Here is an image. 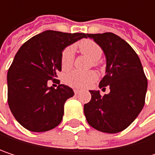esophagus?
Segmentation results:
<instances>
[{"mask_svg":"<svg viewBox=\"0 0 155 155\" xmlns=\"http://www.w3.org/2000/svg\"><path fill=\"white\" fill-rule=\"evenodd\" d=\"M74 94H79V93H80V91L77 90V89H74Z\"/></svg>","mask_w":155,"mask_h":155,"instance_id":"esophagus-1","label":"esophagus"}]
</instances>
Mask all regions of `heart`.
<instances>
[{
    "label": "heart",
    "instance_id": "b5f03b06",
    "mask_svg": "<svg viewBox=\"0 0 155 155\" xmlns=\"http://www.w3.org/2000/svg\"><path fill=\"white\" fill-rule=\"evenodd\" d=\"M80 52L88 56L94 66L99 64V60L102 55V49L96 42L91 39H84L78 44ZM74 63V53L72 48H65L61 55V66L64 70H68L72 67ZM97 79L96 74L93 72H80L72 71L65 76V82L74 88H85L93 83Z\"/></svg>",
    "mask_w": 155,
    "mask_h": 155
}]
</instances>
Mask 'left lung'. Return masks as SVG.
Returning a JSON list of instances; mask_svg holds the SVG:
<instances>
[{
    "label": "left lung",
    "instance_id": "obj_1",
    "mask_svg": "<svg viewBox=\"0 0 155 155\" xmlns=\"http://www.w3.org/2000/svg\"><path fill=\"white\" fill-rule=\"evenodd\" d=\"M103 50L107 65L106 75L99 87L109 93L101 96L90 91L91 100L84 104L87 122L93 128L109 134L129 127L143 108L147 79L139 57L130 45L114 33L87 34Z\"/></svg>",
    "mask_w": 155,
    "mask_h": 155
}]
</instances>
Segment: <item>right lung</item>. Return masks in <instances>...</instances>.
<instances>
[{
    "label": "right lung",
    "mask_w": 155,
    "mask_h": 155,
    "mask_svg": "<svg viewBox=\"0 0 155 155\" xmlns=\"http://www.w3.org/2000/svg\"><path fill=\"white\" fill-rule=\"evenodd\" d=\"M83 38L87 34L46 30L17 52L7 74L8 103L16 120L26 129L46 132L61 123L64 105L74 92L64 84L54 89L47 82H54L62 70L63 50Z\"/></svg>",
    "instance_id": "right-lung-1"
}]
</instances>
